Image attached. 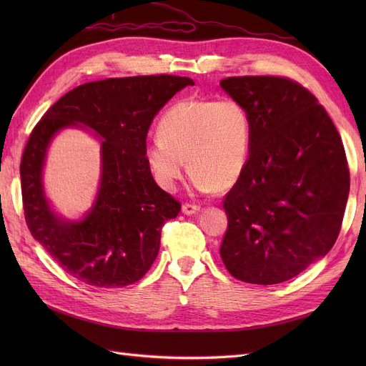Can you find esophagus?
Here are the masks:
<instances>
[{
    "mask_svg": "<svg viewBox=\"0 0 366 366\" xmlns=\"http://www.w3.org/2000/svg\"><path fill=\"white\" fill-rule=\"evenodd\" d=\"M200 210V206H197V204H191V203H185V204H182V214L184 215H194V214H197Z\"/></svg>",
    "mask_w": 366,
    "mask_h": 366,
    "instance_id": "obj_1",
    "label": "esophagus"
}]
</instances>
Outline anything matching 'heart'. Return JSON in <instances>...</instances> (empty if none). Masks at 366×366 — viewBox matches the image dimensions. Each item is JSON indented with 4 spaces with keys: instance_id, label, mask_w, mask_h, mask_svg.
I'll list each match as a JSON object with an SVG mask.
<instances>
[{
    "instance_id": "1",
    "label": "heart",
    "mask_w": 366,
    "mask_h": 366,
    "mask_svg": "<svg viewBox=\"0 0 366 366\" xmlns=\"http://www.w3.org/2000/svg\"><path fill=\"white\" fill-rule=\"evenodd\" d=\"M251 147L252 119L240 101L184 99L163 114L145 160L162 188L175 189L188 164L193 187L210 193L242 178Z\"/></svg>"
}]
</instances>
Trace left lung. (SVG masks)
Masks as SVG:
<instances>
[{"label": "left lung", "mask_w": 366, "mask_h": 366, "mask_svg": "<svg viewBox=\"0 0 366 366\" xmlns=\"http://www.w3.org/2000/svg\"><path fill=\"white\" fill-rule=\"evenodd\" d=\"M219 86L252 119L251 156L228 191L219 254L228 273L276 285L334 246L350 189L345 151L316 96L285 76H228Z\"/></svg>", "instance_id": "8db88e82"}]
</instances>
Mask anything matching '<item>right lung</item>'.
<instances>
[{"mask_svg":"<svg viewBox=\"0 0 366 366\" xmlns=\"http://www.w3.org/2000/svg\"><path fill=\"white\" fill-rule=\"evenodd\" d=\"M188 76L139 75L92 81L72 89L36 123L24 149L21 181L31 234L72 277L98 287L127 286L149 270L162 227L181 203L163 191L145 160L148 129ZM84 125L102 137V182L80 222L56 216L44 194L46 148L65 127Z\"/></svg>","mask_w":366,"mask_h":366,"instance_id":"add662e5","label":"right lung"}]
</instances>
